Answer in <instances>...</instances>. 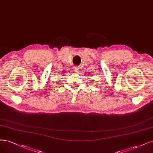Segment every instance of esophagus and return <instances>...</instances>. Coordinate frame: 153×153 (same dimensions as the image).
Returning a JSON list of instances; mask_svg holds the SVG:
<instances>
[{"label":"esophagus","instance_id":"34e87169","mask_svg":"<svg viewBox=\"0 0 153 153\" xmlns=\"http://www.w3.org/2000/svg\"><path fill=\"white\" fill-rule=\"evenodd\" d=\"M78 70H79V67L77 66H75L74 68H73V71H74V72H77L78 71Z\"/></svg>","mask_w":153,"mask_h":153}]
</instances>
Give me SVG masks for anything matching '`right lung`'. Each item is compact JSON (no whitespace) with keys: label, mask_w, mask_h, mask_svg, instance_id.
I'll return each mask as SVG.
<instances>
[{"label":"right lung","mask_w":153,"mask_h":153,"mask_svg":"<svg viewBox=\"0 0 153 153\" xmlns=\"http://www.w3.org/2000/svg\"><path fill=\"white\" fill-rule=\"evenodd\" d=\"M63 73H64V72H63Z\"/></svg>","instance_id":"right-lung-1"}]
</instances>
